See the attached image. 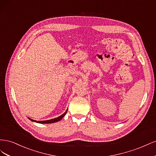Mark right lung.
I'll return each instance as SVG.
<instances>
[{
    "mask_svg": "<svg viewBox=\"0 0 156 156\" xmlns=\"http://www.w3.org/2000/svg\"><path fill=\"white\" fill-rule=\"evenodd\" d=\"M66 112H67V111H66L63 115H62L61 116H58V117H57V118H56V119H51V120H44V121H36V120H32V119H30V120H32V121H34V122H38V123H41V124H50V123H54V122H58V121H59V120H60L61 119H62V118L65 116V115L66 114Z\"/></svg>",
    "mask_w": 156,
    "mask_h": 156,
    "instance_id": "add662e5",
    "label": "right lung"
}]
</instances>
